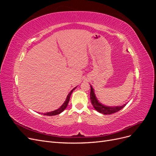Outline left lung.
I'll return each instance as SVG.
<instances>
[{"mask_svg":"<svg viewBox=\"0 0 156 156\" xmlns=\"http://www.w3.org/2000/svg\"><path fill=\"white\" fill-rule=\"evenodd\" d=\"M90 96L91 103L94 108L99 112H101L104 115H111L112 114V113L116 112L121 110L122 108H123L126 105L124 104L123 105L119 107H107L101 104L100 102H98L96 99L95 94H94V89L92 88V86H90Z\"/></svg>","mask_w":156,"mask_h":156,"instance_id":"8db88e82","label":"left lung"}]
</instances>
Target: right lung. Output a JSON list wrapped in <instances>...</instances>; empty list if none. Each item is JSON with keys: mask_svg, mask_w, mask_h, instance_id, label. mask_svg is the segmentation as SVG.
Listing matches in <instances>:
<instances>
[{"mask_svg": "<svg viewBox=\"0 0 156 156\" xmlns=\"http://www.w3.org/2000/svg\"><path fill=\"white\" fill-rule=\"evenodd\" d=\"M76 88V87H75L73 90H72V91H71L69 94L67 96V98L65 102L63 103V105L61 106L59 108H58V109H56L55 111H51V112H46V113H44V115H46V116H54V115H58L60 114V113L62 112L68 106V104L69 103V98H70V96H71V94H72V92Z\"/></svg>", "mask_w": 156, "mask_h": 156, "instance_id": "right-lung-1", "label": "right lung"}]
</instances>
